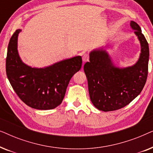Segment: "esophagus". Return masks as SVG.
<instances>
[{"instance_id":"34e87169","label":"esophagus","mask_w":153,"mask_h":153,"mask_svg":"<svg viewBox=\"0 0 153 153\" xmlns=\"http://www.w3.org/2000/svg\"><path fill=\"white\" fill-rule=\"evenodd\" d=\"M82 60H83V62L88 61V60H89V56L88 55V54H84V55H83V57H82Z\"/></svg>"}]
</instances>
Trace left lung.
Returning <instances> with one entry per match:
<instances>
[{"label": "left lung", "mask_w": 153, "mask_h": 153, "mask_svg": "<svg viewBox=\"0 0 153 153\" xmlns=\"http://www.w3.org/2000/svg\"><path fill=\"white\" fill-rule=\"evenodd\" d=\"M130 26L141 45L139 59L133 65L126 68L115 65L108 47L103 46L90 52V61L83 66L92 103L102 111H111L127 106L141 93L146 82L149 47L139 25L131 21Z\"/></svg>", "instance_id": "1"}]
</instances>
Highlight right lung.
I'll return each mask as SVG.
<instances>
[{
  "label": "right lung",
  "instance_id": "1",
  "mask_svg": "<svg viewBox=\"0 0 153 153\" xmlns=\"http://www.w3.org/2000/svg\"><path fill=\"white\" fill-rule=\"evenodd\" d=\"M17 29L10 38L6 74L16 95L26 105L39 110L60 105L71 78L81 68V56L60 60L44 68H33L22 61L18 51Z\"/></svg>",
  "mask_w": 153,
  "mask_h": 153
}]
</instances>
